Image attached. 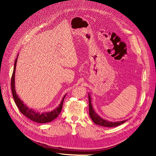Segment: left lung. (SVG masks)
<instances>
[{
	"label": "left lung",
	"mask_w": 156,
	"mask_h": 156,
	"mask_svg": "<svg viewBox=\"0 0 156 156\" xmlns=\"http://www.w3.org/2000/svg\"><path fill=\"white\" fill-rule=\"evenodd\" d=\"M92 99L90 97V94L88 93V102H89V115L93 122L95 124L97 125H100L104 127H115L119 126L122 123L125 122L128 119H125L121 121H116V122H112L108 120H105L102 118L100 116L95 112L94 109H93L92 104Z\"/></svg>",
	"instance_id": "left-lung-1"
}]
</instances>
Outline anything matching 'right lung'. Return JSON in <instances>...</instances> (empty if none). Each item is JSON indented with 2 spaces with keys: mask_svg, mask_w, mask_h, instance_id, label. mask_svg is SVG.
<instances>
[{
  "mask_svg": "<svg viewBox=\"0 0 156 156\" xmlns=\"http://www.w3.org/2000/svg\"><path fill=\"white\" fill-rule=\"evenodd\" d=\"M18 55L17 56V58L16 59L14 66V70L12 73V75L11 78V90L12 96L14 98V102L18 108L20 112L23 114V115L27 117L28 119H31L33 121H35L38 123H46V122H51L55 119L57 116H59L60 114L62 108L64 98L66 95L65 94L62 97V101L60 104L58 105V107L54 109V110L49 111V112H40L38 111H36L33 109L29 108L28 106L24 104V102L18 97V95L16 94V89H15V72H16V63H17V59H18Z\"/></svg>",
  "mask_w": 156,
  "mask_h": 156,
  "instance_id": "obj_1",
  "label": "right lung"
}]
</instances>
